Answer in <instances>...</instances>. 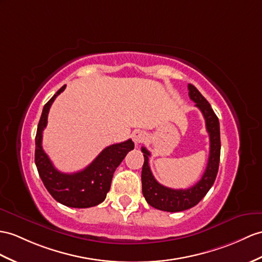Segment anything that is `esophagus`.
Segmentation results:
<instances>
[{"instance_id": "esophagus-1", "label": "esophagus", "mask_w": 262, "mask_h": 262, "mask_svg": "<svg viewBox=\"0 0 262 262\" xmlns=\"http://www.w3.org/2000/svg\"><path fill=\"white\" fill-rule=\"evenodd\" d=\"M144 139H145V133L144 132L140 131V130L133 131V133H132V140H133V141H135V143H137V144L141 143Z\"/></svg>"}]
</instances>
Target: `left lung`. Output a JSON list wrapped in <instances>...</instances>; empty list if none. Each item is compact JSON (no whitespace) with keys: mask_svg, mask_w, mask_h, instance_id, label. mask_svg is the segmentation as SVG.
Wrapping results in <instances>:
<instances>
[{"mask_svg":"<svg viewBox=\"0 0 262 262\" xmlns=\"http://www.w3.org/2000/svg\"><path fill=\"white\" fill-rule=\"evenodd\" d=\"M188 90L190 99L194 102L196 107H199L206 120V127L210 138L209 160L205 173L193 187L189 189H171L162 186L155 179L149 165L150 152L142 146L141 151L144 157L141 173L142 193L151 207L162 211L179 212L198 205L213 186L219 169L221 149L219 119L209 102L194 85L189 84Z\"/></svg>","mask_w":262,"mask_h":262,"instance_id":"left-lung-1","label":"left lung"}]
</instances>
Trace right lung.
<instances>
[{
  "mask_svg": "<svg viewBox=\"0 0 262 262\" xmlns=\"http://www.w3.org/2000/svg\"><path fill=\"white\" fill-rule=\"evenodd\" d=\"M67 85H63L44 105L35 137V164L41 180L54 199L71 208H90L103 202L109 192L114 171L127 152L135 149L131 139L106 146L85 169L74 173L56 170L42 148V133L53 101Z\"/></svg>",
  "mask_w": 262,
  "mask_h": 262,
  "instance_id": "1",
  "label": "right lung"
}]
</instances>
